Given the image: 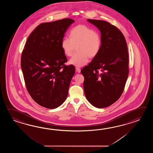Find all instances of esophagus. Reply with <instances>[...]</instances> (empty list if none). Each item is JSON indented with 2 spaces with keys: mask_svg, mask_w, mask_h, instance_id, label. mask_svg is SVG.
<instances>
[{
  "mask_svg": "<svg viewBox=\"0 0 153 153\" xmlns=\"http://www.w3.org/2000/svg\"><path fill=\"white\" fill-rule=\"evenodd\" d=\"M76 70L78 73H80V72H81V69L79 68V67H76Z\"/></svg>",
  "mask_w": 153,
  "mask_h": 153,
  "instance_id": "34e87169",
  "label": "esophagus"
}]
</instances>
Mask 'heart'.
Here are the masks:
<instances>
[{
	"mask_svg": "<svg viewBox=\"0 0 153 153\" xmlns=\"http://www.w3.org/2000/svg\"><path fill=\"white\" fill-rule=\"evenodd\" d=\"M69 36L64 38L61 42L65 55L71 56L76 46L78 51L70 59V65L76 67L84 66L88 63L89 57L94 58L100 51L102 46L100 34L86 25L75 26L70 31Z\"/></svg>",
	"mask_w": 153,
	"mask_h": 153,
	"instance_id": "b5f03b06",
	"label": "heart"
}]
</instances>
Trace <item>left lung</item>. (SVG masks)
<instances>
[{
  "label": "left lung",
  "mask_w": 153,
  "mask_h": 153,
  "mask_svg": "<svg viewBox=\"0 0 153 153\" xmlns=\"http://www.w3.org/2000/svg\"><path fill=\"white\" fill-rule=\"evenodd\" d=\"M101 32L97 55L81 71L88 101L98 108L107 107L120 97L128 74V53L123 34L105 21L88 19Z\"/></svg>",
  "instance_id": "left-lung-1"
}]
</instances>
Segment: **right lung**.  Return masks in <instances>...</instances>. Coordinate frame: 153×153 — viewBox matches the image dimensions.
<instances>
[{
  "label": "right lung",
  "mask_w": 153,
  "mask_h": 153,
  "mask_svg": "<svg viewBox=\"0 0 153 153\" xmlns=\"http://www.w3.org/2000/svg\"><path fill=\"white\" fill-rule=\"evenodd\" d=\"M74 22L65 19L39 25L29 35L22 53L21 65L27 90L44 107H59L67 97L75 67L65 65L67 59L61 42Z\"/></svg>",
  "instance_id": "add662e5"
}]
</instances>
